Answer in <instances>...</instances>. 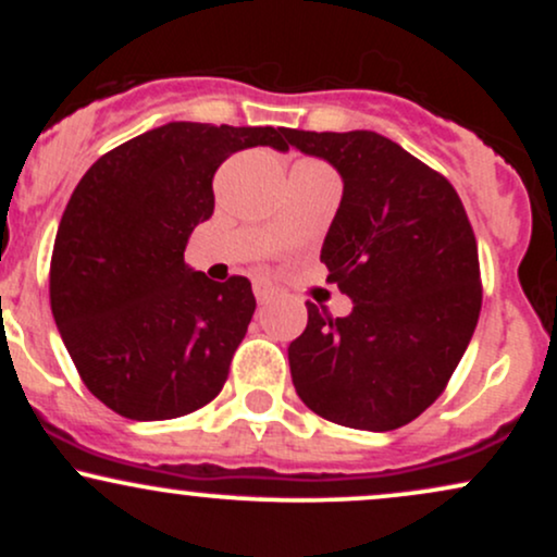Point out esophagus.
<instances>
[{
	"label": "esophagus",
	"instance_id": "34e87169",
	"mask_svg": "<svg viewBox=\"0 0 557 557\" xmlns=\"http://www.w3.org/2000/svg\"><path fill=\"white\" fill-rule=\"evenodd\" d=\"M253 296H257L259 304H267V300H272L274 290L267 283H261V280H257V283H253Z\"/></svg>",
	"mask_w": 557,
	"mask_h": 557
}]
</instances>
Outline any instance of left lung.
<instances>
[{
  "label": "left lung",
  "instance_id": "8db88e82",
  "mask_svg": "<svg viewBox=\"0 0 557 557\" xmlns=\"http://www.w3.org/2000/svg\"><path fill=\"white\" fill-rule=\"evenodd\" d=\"M285 138L343 177L319 259L354 300L348 317L306 304L309 324L287 348L293 385L322 419L398 430L437 400L474 335V230L456 188L380 133Z\"/></svg>",
  "mask_w": 557,
  "mask_h": 557
}]
</instances>
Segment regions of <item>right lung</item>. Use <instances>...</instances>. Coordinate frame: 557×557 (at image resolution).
Returning <instances> with one entry per match:
<instances>
[{
  "label": "right lung",
  "mask_w": 557,
  "mask_h": 557,
  "mask_svg": "<svg viewBox=\"0 0 557 557\" xmlns=\"http://www.w3.org/2000/svg\"><path fill=\"white\" fill-rule=\"evenodd\" d=\"M287 127L168 123L96 159L54 238L49 298L81 380L114 413L177 419L220 395L257 298L183 253L214 212L212 177L253 146L287 151Z\"/></svg>",
  "instance_id": "right-lung-1"
}]
</instances>
